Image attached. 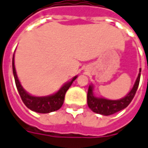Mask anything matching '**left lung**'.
I'll list each match as a JSON object with an SVG mask.
<instances>
[{
  "instance_id": "1",
  "label": "left lung",
  "mask_w": 148,
  "mask_h": 148,
  "mask_svg": "<svg viewBox=\"0 0 148 148\" xmlns=\"http://www.w3.org/2000/svg\"><path fill=\"white\" fill-rule=\"evenodd\" d=\"M140 76H141V68L139 69L138 76L137 77L136 81L132 90L124 98L117 100H110L104 98L96 97L94 95V92H93L94 86L93 85H90L89 86L88 94H87V103L89 108L95 113L101 114L103 116L112 115L125 108L131 103L132 99H134V95L136 94V91L139 85Z\"/></svg>"
}]
</instances>
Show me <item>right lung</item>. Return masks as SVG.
I'll list each match as a JSON object with an SVG mask.
<instances>
[{
	"instance_id": "1",
	"label": "right lung",
	"mask_w": 148,
	"mask_h": 148,
	"mask_svg": "<svg viewBox=\"0 0 148 148\" xmlns=\"http://www.w3.org/2000/svg\"><path fill=\"white\" fill-rule=\"evenodd\" d=\"M12 67H13V74L14 77L17 90L19 93V95L23 103L25 104L27 108L38 113H49L52 112H55L60 108L63 104L66 92L70 88V86H72V82L77 78V76H74L72 79V81H68L66 84H64L58 90V92H56L53 95L45 96V97H36V96L29 95L23 88V86H21L19 80L17 76L15 66H14V54L13 55Z\"/></svg>"
}]
</instances>
